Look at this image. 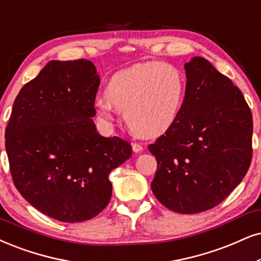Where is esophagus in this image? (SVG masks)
<instances>
[{"label":"esophagus","instance_id":"obj_1","mask_svg":"<svg viewBox=\"0 0 261 261\" xmlns=\"http://www.w3.org/2000/svg\"><path fill=\"white\" fill-rule=\"evenodd\" d=\"M142 149H143V147H142L140 143H133V150L135 153H140Z\"/></svg>","mask_w":261,"mask_h":261}]
</instances>
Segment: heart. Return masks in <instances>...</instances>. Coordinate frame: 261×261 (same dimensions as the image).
Returning a JSON list of instances; mask_svg holds the SVG:
<instances>
[{
  "label": "heart",
  "instance_id": "heart-1",
  "mask_svg": "<svg viewBox=\"0 0 261 261\" xmlns=\"http://www.w3.org/2000/svg\"><path fill=\"white\" fill-rule=\"evenodd\" d=\"M186 95V78L174 66L161 61L141 62L113 74L106 96L95 102L97 118L108 124L115 112L124 113L137 135L155 137L176 123Z\"/></svg>",
  "mask_w": 261,
  "mask_h": 261
}]
</instances>
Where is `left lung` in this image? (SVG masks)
<instances>
[{
	"mask_svg": "<svg viewBox=\"0 0 261 261\" xmlns=\"http://www.w3.org/2000/svg\"><path fill=\"white\" fill-rule=\"evenodd\" d=\"M184 68L179 117L148 149L158 161L155 197L173 212L193 214L219 204L246 176L253 118L240 89L208 60L194 57Z\"/></svg>",
	"mask_w": 261,
	"mask_h": 261,
	"instance_id": "1",
	"label": "left lung"
}]
</instances>
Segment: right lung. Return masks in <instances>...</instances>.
<instances>
[{
  "instance_id": "add662e5",
  "label": "right lung",
  "mask_w": 261,
  "mask_h": 261,
  "mask_svg": "<svg viewBox=\"0 0 261 261\" xmlns=\"http://www.w3.org/2000/svg\"><path fill=\"white\" fill-rule=\"evenodd\" d=\"M98 85L91 61H49L19 91L6 127L15 188L59 222H84L106 208L108 176L133 154L128 142L96 131L91 118Z\"/></svg>"
}]
</instances>
